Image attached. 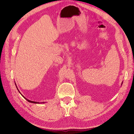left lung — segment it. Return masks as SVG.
<instances>
[{
	"label": "left lung",
	"mask_w": 134,
	"mask_h": 134,
	"mask_svg": "<svg viewBox=\"0 0 134 134\" xmlns=\"http://www.w3.org/2000/svg\"><path fill=\"white\" fill-rule=\"evenodd\" d=\"M122 83H123V82H122V84H121V85H122Z\"/></svg>",
	"instance_id": "left-lung-1"
}]
</instances>
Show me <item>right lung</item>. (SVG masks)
I'll return each mask as SVG.
<instances>
[{"instance_id":"1","label":"right lung","mask_w":134,"mask_h":134,"mask_svg":"<svg viewBox=\"0 0 134 134\" xmlns=\"http://www.w3.org/2000/svg\"><path fill=\"white\" fill-rule=\"evenodd\" d=\"M14 83H15V82H14ZM15 86H16V88H17V90L18 91V92L20 93V92L19 91V90H18V88H17V85H16V84H15ZM24 98H25V97H24ZM27 101H28V102H30V103H45V102H42V103H39V102H34V101H31V100H28V99H27V98H25Z\"/></svg>"}]
</instances>
